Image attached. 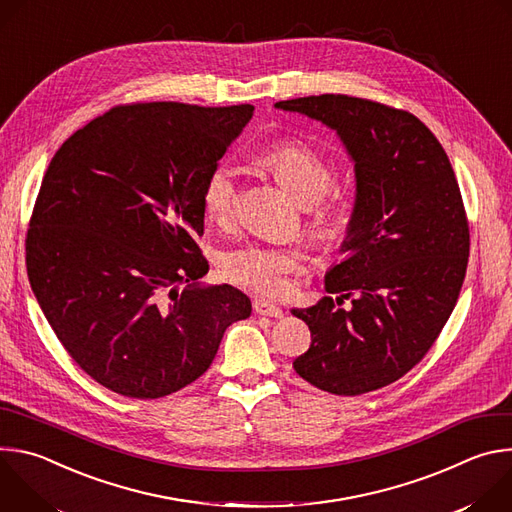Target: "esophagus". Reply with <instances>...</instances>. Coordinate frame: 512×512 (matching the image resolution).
I'll return each mask as SVG.
<instances>
[{"instance_id": "obj_1", "label": "esophagus", "mask_w": 512, "mask_h": 512, "mask_svg": "<svg viewBox=\"0 0 512 512\" xmlns=\"http://www.w3.org/2000/svg\"><path fill=\"white\" fill-rule=\"evenodd\" d=\"M253 310L259 314V316H269V318H281L283 316V310L275 304H269L265 300H255L253 302Z\"/></svg>"}]
</instances>
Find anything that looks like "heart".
I'll list each match as a JSON object with an SVG mask.
<instances>
[{
    "label": "heart",
    "instance_id": "b5f03b06",
    "mask_svg": "<svg viewBox=\"0 0 512 512\" xmlns=\"http://www.w3.org/2000/svg\"><path fill=\"white\" fill-rule=\"evenodd\" d=\"M261 164L302 206H308L310 229L318 241L334 239L342 229V204L322 198L332 186V168L312 145L298 139H277L259 156ZM241 196L239 170L223 160L206 176L202 208L218 227H231ZM221 275L263 298H283L291 287V275L302 271V253L291 247L245 245L223 253Z\"/></svg>",
    "mask_w": 512,
    "mask_h": 512
}]
</instances>
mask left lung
I'll return each instance as SVG.
<instances>
[{
  "mask_svg": "<svg viewBox=\"0 0 512 512\" xmlns=\"http://www.w3.org/2000/svg\"><path fill=\"white\" fill-rule=\"evenodd\" d=\"M336 129L354 162L356 200L344 261L326 291L291 310L312 332L296 373L334 395H362L401 379L446 326L466 277L470 229L442 143L415 115L348 95L275 103ZM353 302L350 311L339 306Z\"/></svg>",
  "mask_w": 512,
  "mask_h": 512,
  "instance_id": "left-lung-1",
  "label": "left lung"
}]
</instances>
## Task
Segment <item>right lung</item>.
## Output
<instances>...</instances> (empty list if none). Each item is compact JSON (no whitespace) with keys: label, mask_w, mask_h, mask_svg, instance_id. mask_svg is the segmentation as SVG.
I'll return each mask as SVG.
<instances>
[{"label":"right lung","mask_w":512,"mask_h":512,"mask_svg":"<svg viewBox=\"0 0 512 512\" xmlns=\"http://www.w3.org/2000/svg\"><path fill=\"white\" fill-rule=\"evenodd\" d=\"M251 115L253 105H117L54 154L30 218L28 277L64 350L105 389L176 393L251 316L237 287L196 285L208 273L202 186Z\"/></svg>","instance_id":"1"}]
</instances>
